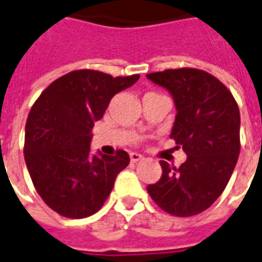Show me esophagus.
<instances>
[{
    "mask_svg": "<svg viewBox=\"0 0 262 262\" xmlns=\"http://www.w3.org/2000/svg\"><path fill=\"white\" fill-rule=\"evenodd\" d=\"M145 157L142 156V155H140V153H136V152H132L130 153V161L132 163H138V161L144 160Z\"/></svg>",
    "mask_w": 262,
    "mask_h": 262,
    "instance_id": "34e87169",
    "label": "esophagus"
}]
</instances>
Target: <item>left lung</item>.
<instances>
[{"label": "left lung", "instance_id": "8db88e82", "mask_svg": "<svg viewBox=\"0 0 262 262\" xmlns=\"http://www.w3.org/2000/svg\"><path fill=\"white\" fill-rule=\"evenodd\" d=\"M146 78L173 98L171 137L187 155L179 168L161 160V179L146 190L168 214L196 215L220 198L237 164L241 125L237 102L223 83L202 70H165Z\"/></svg>", "mask_w": 262, "mask_h": 262}]
</instances>
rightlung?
<instances>
[{
    "instance_id": "1",
    "label": "right lung",
    "mask_w": 262,
    "mask_h": 262,
    "mask_svg": "<svg viewBox=\"0 0 262 262\" xmlns=\"http://www.w3.org/2000/svg\"><path fill=\"white\" fill-rule=\"evenodd\" d=\"M138 78L78 70L51 83L32 106L25 125V164L36 191L57 214L76 220L95 214L117 175L129 165L125 150L116 156L91 155V130L112 98Z\"/></svg>"
}]
</instances>
